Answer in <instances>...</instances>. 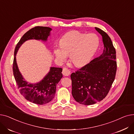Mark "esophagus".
Masks as SVG:
<instances>
[{
  "instance_id": "obj_1",
  "label": "esophagus",
  "mask_w": 134,
  "mask_h": 134,
  "mask_svg": "<svg viewBox=\"0 0 134 134\" xmlns=\"http://www.w3.org/2000/svg\"><path fill=\"white\" fill-rule=\"evenodd\" d=\"M62 74L65 76H68L70 74H71V72H70V71L68 68H63V71H62Z\"/></svg>"
}]
</instances>
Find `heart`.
<instances>
[{"mask_svg": "<svg viewBox=\"0 0 134 134\" xmlns=\"http://www.w3.org/2000/svg\"><path fill=\"white\" fill-rule=\"evenodd\" d=\"M60 46L54 49L56 58L60 62L66 61L67 55L76 67L86 64L97 50L99 38L94 34H86L79 31H71L65 34L60 40Z\"/></svg>", "mask_w": 134, "mask_h": 134, "instance_id": "1", "label": "heart"}]
</instances>
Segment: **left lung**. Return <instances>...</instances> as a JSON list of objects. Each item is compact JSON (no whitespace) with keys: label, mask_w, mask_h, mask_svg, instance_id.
I'll list each match as a JSON object with an SVG mask.
<instances>
[{"label":"left lung","mask_w":134,"mask_h":134,"mask_svg":"<svg viewBox=\"0 0 134 134\" xmlns=\"http://www.w3.org/2000/svg\"><path fill=\"white\" fill-rule=\"evenodd\" d=\"M102 36L104 51L75 73H72V94L80 104L90 105L102 100L109 93L117 71L116 52L109 35L98 27Z\"/></svg>","instance_id":"8db88e82"}]
</instances>
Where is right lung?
<instances>
[{"label":"right lung","mask_w":134,"mask_h":134,"mask_svg":"<svg viewBox=\"0 0 134 134\" xmlns=\"http://www.w3.org/2000/svg\"><path fill=\"white\" fill-rule=\"evenodd\" d=\"M52 29L46 26H35L27 31L17 44L13 62V73L20 94L25 99L33 103L43 105L50 102L54 97L58 83L62 78L61 68L51 67L50 71L44 78L36 83H30L25 81L20 73L16 56L18 49L24 42L29 40L46 41Z\"/></svg>","instance_id":"add662e5"}]
</instances>
